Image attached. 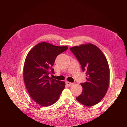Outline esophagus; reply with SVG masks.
<instances>
[{
    "mask_svg": "<svg viewBox=\"0 0 127 127\" xmlns=\"http://www.w3.org/2000/svg\"><path fill=\"white\" fill-rule=\"evenodd\" d=\"M66 84H67L68 86H72V85H74V83L69 82H66Z\"/></svg>",
    "mask_w": 127,
    "mask_h": 127,
    "instance_id": "34e87169",
    "label": "esophagus"
}]
</instances>
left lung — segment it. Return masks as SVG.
I'll return each mask as SVG.
<instances>
[{
    "mask_svg": "<svg viewBox=\"0 0 127 127\" xmlns=\"http://www.w3.org/2000/svg\"><path fill=\"white\" fill-rule=\"evenodd\" d=\"M86 73L87 81L80 84L82 94L76 97L86 106L96 104L104 97L109 85L110 69L105 56L96 46L91 43L70 48Z\"/></svg>",
    "mask_w": 127,
    "mask_h": 127,
    "instance_id": "left-lung-1",
    "label": "left lung"
}]
</instances>
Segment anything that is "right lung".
I'll return each instance as SVG.
<instances>
[{"instance_id": "obj_1", "label": "right lung", "mask_w": 127, "mask_h": 127, "mask_svg": "<svg viewBox=\"0 0 127 127\" xmlns=\"http://www.w3.org/2000/svg\"><path fill=\"white\" fill-rule=\"evenodd\" d=\"M47 42L38 43L31 50L25 60L23 77L29 95L36 103L48 106L59 99L65 87L64 82L52 79V66L56 57L68 49Z\"/></svg>"}]
</instances>
